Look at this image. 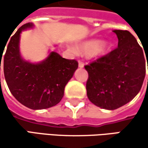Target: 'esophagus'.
I'll use <instances>...</instances> for the list:
<instances>
[{
    "mask_svg": "<svg viewBox=\"0 0 148 148\" xmlns=\"http://www.w3.org/2000/svg\"><path fill=\"white\" fill-rule=\"evenodd\" d=\"M79 68H80V69L84 68V62H81V61L79 62Z\"/></svg>",
    "mask_w": 148,
    "mask_h": 148,
    "instance_id": "obj_1",
    "label": "esophagus"
}]
</instances>
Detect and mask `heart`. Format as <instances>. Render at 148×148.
Segmentation results:
<instances>
[{"mask_svg": "<svg viewBox=\"0 0 148 148\" xmlns=\"http://www.w3.org/2000/svg\"><path fill=\"white\" fill-rule=\"evenodd\" d=\"M109 49V44L106 41L91 39L85 41L76 46V50L83 55H88L93 58H99L104 56Z\"/></svg>", "mask_w": 148, "mask_h": 148, "instance_id": "b5f03b06", "label": "heart"}]
</instances>
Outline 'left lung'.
<instances>
[{
  "label": "left lung",
  "instance_id": "left-lung-1",
  "mask_svg": "<svg viewBox=\"0 0 148 148\" xmlns=\"http://www.w3.org/2000/svg\"><path fill=\"white\" fill-rule=\"evenodd\" d=\"M113 32L118 38L117 48L85 66L89 100L110 110L122 107L138 94L146 75V60L148 63V51H143L129 31Z\"/></svg>",
  "mask_w": 148,
  "mask_h": 148
}]
</instances>
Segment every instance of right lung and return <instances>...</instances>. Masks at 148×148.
<instances>
[{
	"label": "right lung",
	"mask_w": 148,
	"mask_h": 148,
	"mask_svg": "<svg viewBox=\"0 0 148 148\" xmlns=\"http://www.w3.org/2000/svg\"><path fill=\"white\" fill-rule=\"evenodd\" d=\"M33 27V23L23 25L7 42L3 70L8 86L19 103L32 110H43L62 100L65 86L78 69V62L62 58L55 51L37 63L25 60L19 49L20 34ZM3 51L0 53V69Z\"/></svg>",
	"instance_id": "right-lung-1"
}]
</instances>
